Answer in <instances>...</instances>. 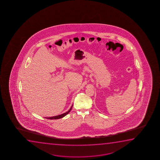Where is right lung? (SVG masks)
Returning a JSON list of instances; mask_svg holds the SVG:
<instances>
[{
    "mask_svg": "<svg viewBox=\"0 0 160 160\" xmlns=\"http://www.w3.org/2000/svg\"><path fill=\"white\" fill-rule=\"evenodd\" d=\"M72 107L70 108V109L68 110V112H66L64 113V114H61V115H57V116L50 117V118H47V119H50V120H56V119H59V118H63L64 116H65L66 115H67V114L70 112V110H72Z\"/></svg>",
    "mask_w": 160,
    "mask_h": 160,
    "instance_id": "obj_1",
    "label": "right lung"
}]
</instances>
